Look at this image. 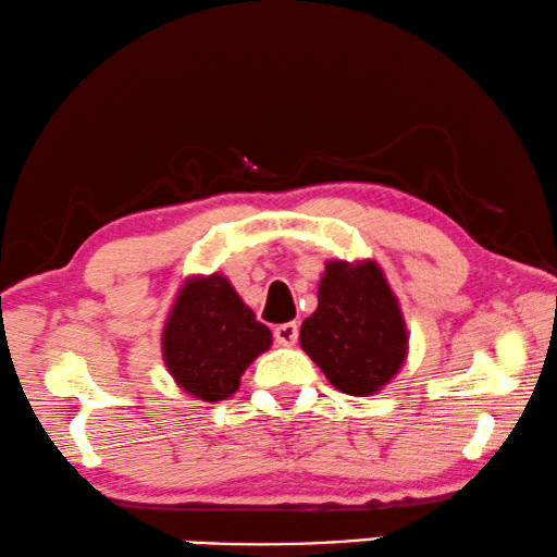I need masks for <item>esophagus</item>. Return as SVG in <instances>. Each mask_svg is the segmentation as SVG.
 Returning <instances> with one entry per match:
<instances>
[{"instance_id":"34e87169","label":"esophagus","mask_w":557,"mask_h":557,"mask_svg":"<svg viewBox=\"0 0 557 557\" xmlns=\"http://www.w3.org/2000/svg\"><path fill=\"white\" fill-rule=\"evenodd\" d=\"M273 337H276L278 345L284 347H294L298 339V325L296 323H281L273 327Z\"/></svg>"}]
</instances>
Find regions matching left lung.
<instances>
[{
  "label": "left lung",
  "instance_id": "1",
  "mask_svg": "<svg viewBox=\"0 0 557 557\" xmlns=\"http://www.w3.org/2000/svg\"><path fill=\"white\" fill-rule=\"evenodd\" d=\"M300 347L327 382L349 396H372L406 362L408 333L376 261H327L315 313L300 325Z\"/></svg>",
  "mask_w": 557,
  "mask_h": 557
}]
</instances>
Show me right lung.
<instances>
[{
	"label": "right lung",
	"instance_id": "obj_1",
	"mask_svg": "<svg viewBox=\"0 0 557 557\" xmlns=\"http://www.w3.org/2000/svg\"><path fill=\"white\" fill-rule=\"evenodd\" d=\"M269 347L271 330L222 273L185 281L161 337L163 362L175 384L210 404L237 392L244 369Z\"/></svg>",
	"mask_w": 557,
	"mask_h": 557
}]
</instances>
